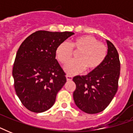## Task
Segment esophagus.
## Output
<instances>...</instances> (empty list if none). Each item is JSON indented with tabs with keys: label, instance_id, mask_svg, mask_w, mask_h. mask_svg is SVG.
Listing matches in <instances>:
<instances>
[{
	"label": "esophagus",
	"instance_id": "esophagus-1",
	"mask_svg": "<svg viewBox=\"0 0 133 133\" xmlns=\"http://www.w3.org/2000/svg\"><path fill=\"white\" fill-rule=\"evenodd\" d=\"M66 79H67V81H72V77H71V76H70V75H67Z\"/></svg>",
	"mask_w": 133,
	"mask_h": 133
}]
</instances>
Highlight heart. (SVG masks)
I'll return each mask as SVG.
<instances>
[{
	"label": "heart",
	"mask_w": 133,
	"mask_h": 133,
	"mask_svg": "<svg viewBox=\"0 0 133 133\" xmlns=\"http://www.w3.org/2000/svg\"><path fill=\"white\" fill-rule=\"evenodd\" d=\"M76 54V60L72 61L65 67V71L69 75H75L86 71L97 69L107 56V47L99 43L97 38L91 36H82L75 38L70 43L63 42L57 46L55 54L57 60L63 65L70 61L73 52Z\"/></svg>",
	"instance_id": "b5f03b06"
}]
</instances>
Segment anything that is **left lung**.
<instances>
[{
    "mask_svg": "<svg viewBox=\"0 0 133 133\" xmlns=\"http://www.w3.org/2000/svg\"><path fill=\"white\" fill-rule=\"evenodd\" d=\"M107 56L97 69L85 76H76L73 81L75 104L88 114H96L108 107L118 89L120 75L119 54L115 45L107 41Z\"/></svg>",
    "mask_w": 133,
    "mask_h": 133,
    "instance_id": "obj_1",
    "label": "left lung"
}]
</instances>
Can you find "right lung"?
<instances>
[{
	"label": "right lung",
	"mask_w": 133,
	"mask_h": 133,
	"mask_svg": "<svg viewBox=\"0 0 133 133\" xmlns=\"http://www.w3.org/2000/svg\"><path fill=\"white\" fill-rule=\"evenodd\" d=\"M73 34L39 30L26 38L18 48L12 70L14 85L22 104L30 111L43 112L54 105L57 93L66 82L55 51Z\"/></svg>",
	"instance_id": "right-lung-1"
}]
</instances>
